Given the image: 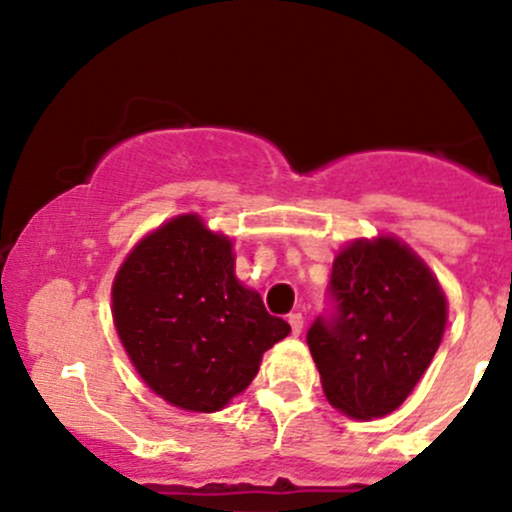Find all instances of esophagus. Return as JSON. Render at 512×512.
<instances>
[{
	"mask_svg": "<svg viewBox=\"0 0 512 512\" xmlns=\"http://www.w3.org/2000/svg\"><path fill=\"white\" fill-rule=\"evenodd\" d=\"M289 325H291V332L298 337V334L303 332V315L301 313H291L289 315Z\"/></svg>",
	"mask_w": 512,
	"mask_h": 512,
	"instance_id": "obj_1",
	"label": "esophagus"
}]
</instances>
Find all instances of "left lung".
<instances>
[{
    "mask_svg": "<svg viewBox=\"0 0 512 512\" xmlns=\"http://www.w3.org/2000/svg\"><path fill=\"white\" fill-rule=\"evenodd\" d=\"M332 310L308 330L332 407L354 419L395 411L431 366L448 320L438 279L392 236L354 240L334 257Z\"/></svg>",
    "mask_w": 512,
    "mask_h": 512,
    "instance_id": "1",
    "label": "left lung"
}]
</instances>
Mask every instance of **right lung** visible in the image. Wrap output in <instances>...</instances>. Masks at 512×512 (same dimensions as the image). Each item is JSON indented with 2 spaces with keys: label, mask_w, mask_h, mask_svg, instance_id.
<instances>
[{
  "label": "right lung",
  "mask_w": 512,
  "mask_h": 512,
  "mask_svg": "<svg viewBox=\"0 0 512 512\" xmlns=\"http://www.w3.org/2000/svg\"><path fill=\"white\" fill-rule=\"evenodd\" d=\"M233 243L182 214L142 238L113 281V320L158 397L219 411L252 383L262 354L291 332L236 279Z\"/></svg>",
  "instance_id": "1"
}]
</instances>
